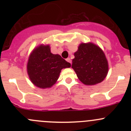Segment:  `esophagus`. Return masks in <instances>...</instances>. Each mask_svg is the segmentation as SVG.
<instances>
[{
	"mask_svg": "<svg viewBox=\"0 0 131 131\" xmlns=\"http://www.w3.org/2000/svg\"><path fill=\"white\" fill-rule=\"evenodd\" d=\"M66 60H67V61L68 62V63H71V59H70V58H68L67 59H66Z\"/></svg>",
	"mask_w": 131,
	"mask_h": 131,
	"instance_id": "34e87169",
	"label": "esophagus"
}]
</instances>
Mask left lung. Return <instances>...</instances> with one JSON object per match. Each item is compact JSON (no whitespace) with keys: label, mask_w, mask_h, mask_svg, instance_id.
<instances>
[{"label":"left lung","mask_w":131,"mask_h":131,"mask_svg":"<svg viewBox=\"0 0 131 131\" xmlns=\"http://www.w3.org/2000/svg\"><path fill=\"white\" fill-rule=\"evenodd\" d=\"M72 68L85 85L101 82L108 71V61L102 50L92 43H81L74 53Z\"/></svg>","instance_id":"left-lung-1"}]
</instances>
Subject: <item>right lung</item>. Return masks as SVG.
<instances>
[{"label": "right lung", "instance_id": "right-lung-1", "mask_svg": "<svg viewBox=\"0 0 131 131\" xmlns=\"http://www.w3.org/2000/svg\"><path fill=\"white\" fill-rule=\"evenodd\" d=\"M70 67V63L61 56L51 53L49 46L41 45L30 54L27 72L34 85L45 89L51 88L56 82L63 68Z\"/></svg>", "mask_w": 131, "mask_h": 131}]
</instances>
